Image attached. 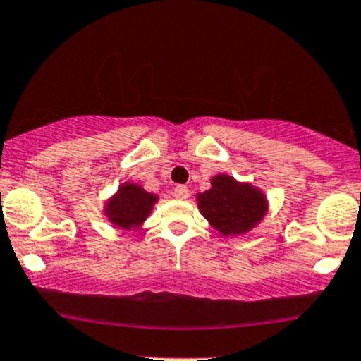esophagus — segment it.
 Segmentation results:
<instances>
[{"mask_svg":"<svg viewBox=\"0 0 361 361\" xmlns=\"http://www.w3.org/2000/svg\"><path fill=\"white\" fill-rule=\"evenodd\" d=\"M173 196H176L177 200H188L189 189L185 188V185H177V188L173 189Z\"/></svg>","mask_w":361,"mask_h":361,"instance_id":"obj_1","label":"esophagus"}]
</instances>
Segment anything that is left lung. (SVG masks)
Returning a JSON list of instances; mask_svg holds the SVG:
<instances>
[{"mask_svg":"<svg viewBox=\"0 0 361 361\" xmlns=\"http://www.w3.org/2000/svg\"><path fill=\"white\" fill-rule=\"evenodd\" d=\"M197 208L214 230L235 237L249 232L264 218L268 201L254 185L218 173L212 179V189L197 194Z\"/></svg>","mask_w":361,"mask_h":361,"instance_id":"left-lung-1","label":"left lung"}]
</instances>
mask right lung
<instances>
[{
  "label": "right lung",
  "mask_w": 361,
  "mask_h": 361,
  "mask_svg": "<svg viewBox=\"0 0 361 361\" xmlns=\"http://www.w3.org/2000/svg\"><path fill=\"white\" fill-rule=\"evenodd\" d=\"M159 196L147 192L135 182H124L117 192L105 204L104 213L107 220L121 230H133L141 226L152 213Z\"/></svg>",
  "instance_id": "obj_1"
}]
</instances>
